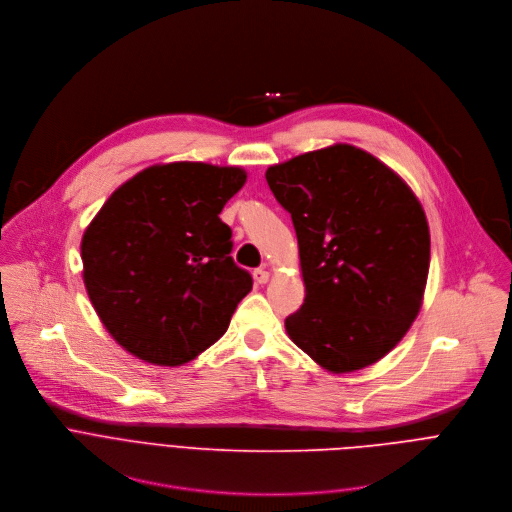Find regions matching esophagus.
Masks as SVG:
<instances>
[{
    "label": "esophagus",
    "mask_w": 512,
    "mask_h": 512,
    "mask_svg": "<svg viewBox=\"0 0 512 512\" xmlns=\"http://www.w3.org/2000/svg\"><path fill=\"white\" fill-rule=\"evenodd\" d=\"M253 277H255V281H257L259 285H263V283H267V281H269L271 273H269L267 269H255V271H253Z\"/></svg>",
    "instance_id": "obj_1"
}]
</instances>
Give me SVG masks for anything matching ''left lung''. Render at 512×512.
Masks as SVG:
<instances>
[{"mask_svg":"<svg viewBox=\"0 0 512 512\" xmlns=\"http://www.w3.org/2000/svg\"><path fill=\"white\" fill-rule=\"evenodd\" d=\"M291 214L306 283L285 330L330 373L381 360L411 328L429 271V227L413 190L381 160L348 143L265 172Z\"/></svg>","mask_w":512,"mask_h":512,"instance_id":"left-lung-1","label":"left lung"}]
</instances>
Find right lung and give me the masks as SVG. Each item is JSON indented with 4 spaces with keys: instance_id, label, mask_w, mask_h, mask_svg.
<instances>
[{
    "instance_id": "right-lung-1",
    "label": "right lung",
    "mask_w": 512,
    "mask_h": 512,
    "mask_svg": "<svg viewBox=\"0 0 512 512\" xmlns=\"http://www.w3.org/2000/svg\"><path fill=\"white\" fill-rule=\"evenodd\" d=\"M235 166L141 170L101 206L81 243L89 300L133 356L178 367L221 338L253 279L218 214L243 188Z\"/></svg>"
}]
</instances>
